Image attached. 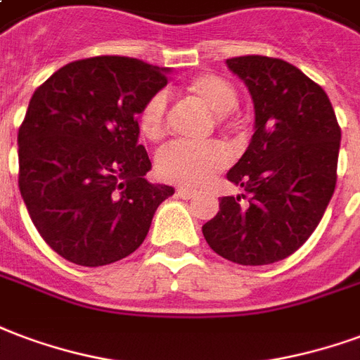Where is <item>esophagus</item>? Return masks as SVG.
Masks as SVG:
<instances>
[{"label": "esophagus", "mask_w": 360, "mask_h": 360, "mask_svg": "<svg viewBox=\"0 0 360 360\" xmlns=\"http://www.w3.org/2000/svg\"><path fill=\"white\" fill-rule=\"evenodd\" d=\"M177 194H179L181 198H193V196H196V191L194 188H188V187H179L177 188Z\"/></svg>", "instance_id": "34e87169"}]
</instances>
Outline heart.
<instances>
[{"label": "heart", "mask_w": 360, "mask_h": 360, "mask_svg": "<svg viewBox=\"0 0 360 360\" xmlns=\"http://www.w3.org/2000/svg\"><path fill=\"white\" fill-rule=\"evenodd\" d=\"M187 93L196 98L207 112L217 116L223 124L231 110L238 105V93L229 79L217 74H202L187 84ZM167 97L164 93H154L139 114V127L146 139L160 141L166 135ZM229 150L221 143H173L160 150L156 158V172L162 179L179 185H206L227 166Z\"/></svg>", "instance_id": "1"}]
</instances>
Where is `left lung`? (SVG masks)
Here are the masks:
<instances>
[{
  "label": "left lung",
  "instance_id": "8db88e82",
  "mask_svg": "<svg viewBox=\"0 0 360 360\" xmlns=\"http://www.w3.org/2000/svg\"><path fill=\"white\" fill-rule=\"evenodd\" d=\"M227 66L252 95L254 135L227 173L244 194L223 196L202 233L229 262L269 265L294 254L321 223L336 188L342 129L328 95L294 65L248 55Z\"/></svg>",
  "mask_w": 360,
  "mask_h": 360
}]
</instances>
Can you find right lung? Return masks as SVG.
<instances>
[{"label": "right lung", "mask_w": 360, "mask_h": 360, "mask_svg": "<svg viewBox=\"0 0 360 360\" xmlns=\"http://www.w3.org/2000/svg\"><path fill=\"white\" fill-rule=\"evenodd\" d=\"M169 68L93 57L58 68L18 129V188L34 225L68 262L101 267L133 254L175 188L145 179L141 110Z\"/></svg>", "instance_id": "obj_1"}]
</instances>
